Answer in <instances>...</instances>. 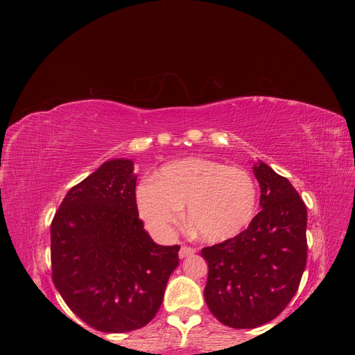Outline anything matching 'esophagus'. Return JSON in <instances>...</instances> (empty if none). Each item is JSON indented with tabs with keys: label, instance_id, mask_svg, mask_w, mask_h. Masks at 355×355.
Returning <instances> with one entry per match:
<instances>
[{
	"label": "esophagus",
	"instance_id": "obj_1",
	"mask_svg": "<svg viewBox=\"0 0 355 355\" xmlns=\"http://www.w3.org/2000/svg\"><path fill=\"white\" fill-rule=\"evenodd\" d=\"M197 250L192 249V247H188V245H182L180 250H179V257L180 259H185V257L188 256H192Z\"/></svg>",
	"mask_w": 355,
	"mask_h": 355
}]
</instances>
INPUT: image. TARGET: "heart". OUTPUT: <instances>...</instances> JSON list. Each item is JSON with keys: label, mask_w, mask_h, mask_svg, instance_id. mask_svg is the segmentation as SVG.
Here are the masks:
<instances>
[{"label": "heart", "mask_w": 355, "mask_h": 355, "mask_svg": "<svg viewBox=\"0 0 355 355\" xmlns=\"http://www.w3.org/2000/svg\"><path fill=\"white\" fill-rule=\"evenodd\" d=\"M141 218L158 237H170L187 206L191 227L206 241H223L250 223L256 187L240 167L219 161L185 158L159 168L136 188Z\"/></svg>", "instance_id": "obj_1"}]
</instances>
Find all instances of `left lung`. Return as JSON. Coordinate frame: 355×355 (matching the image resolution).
<instances>
[{"label": "left lung", "mask_w": 355, "mask_h": 355, "mask_svg": "<svg viewBox=\"0 0 355 355\" xmlns=\"http://www.w3.org/2000/svg\"><path fill=\"white\" fill-rule=\"evenodd\" d=\"M261 207L249 228L204 247L209 275L204 299L222 324L254 329L292 300L306 265V207L290 182L257 159Z\"/></svg>", "instance_id": "8db88e82"}]
</instances>
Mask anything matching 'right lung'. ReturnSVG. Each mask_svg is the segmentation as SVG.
Listing matches in <instances>:
<instances>
[{"mask_svg": "<svg viewBox=\"0 0 355 355\" xmlns=\"http://www.w3.org/2000/svg\"><path fill=\"white\" fill-rule=\"evenodd\" d=\"M130 158H112L68 191L51 222L53 283L90 327L141 329L163 304L179 245L154 243L139 219Z\"/></svg>", "mask_w": 355, "mask_h": 355, "instance_id": "add662e5", "label": "right lung"}]
</instances>
